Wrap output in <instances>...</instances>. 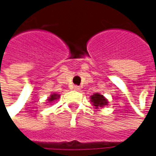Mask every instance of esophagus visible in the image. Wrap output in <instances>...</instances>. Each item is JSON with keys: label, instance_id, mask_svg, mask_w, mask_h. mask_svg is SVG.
Returning <instances> with one entry per match:
<instances>
[{"label": "esophagus", "instance_id": "esophagus-1", "mask_svg": "<svg viewBox=\"0 0 156 156\" xmlns=\"http://www.w3.org/2000/svg\"><path fill=\"white\" fill-rule=\"evenodd\" d=\"M73 89L76 90V91H78V90H80V87H79L78 86H74V87H73Z\"/></svg>", "mask_w": 156, "mask_h": 156}]
</instances>
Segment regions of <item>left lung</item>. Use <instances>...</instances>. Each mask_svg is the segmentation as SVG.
I'll use <instances>...</instances> for the list:
<instances>
[{"mask_svg":"<svg viewBox=\"0 0 156 156\" xmlns=\"http://www.w3.org/2000/svg\"><path fill=\"white\" fill-rule=\"evenodd\" d=\"M91 102L93 103V106L96 108H98V107H104L108 103L107 99L103 97V95H100L98 93H96L91 96Z\"/></svg>","mask_w":156,"mask_h":156,"instance_id":"8db88e82","label":"left lung"}]
</instances>
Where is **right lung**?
Masks as SVG:
<instances>
[{"instance_id": "obj_1", "label": "right lung", "mask_w": 156, "mask_h": 156, "mask_svg": "<svg viewBox=\"0 0 156 156\" xmlns=\"http://www.w3.org/2000/svg\"><path fill=\"white\" fill-rule=\"evenodd\" d=\"M58 97H59V96H58V95H56V94H53V95H51V96H50V98H48L49 102H51V101H53V100H55V99L58 98Z\"/></svg>"}]
</instances>
